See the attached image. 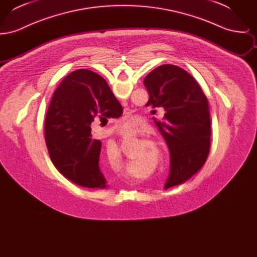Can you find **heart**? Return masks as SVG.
<instances>
[{
	"mask_svg": "<svg viewBox=\"0 0 257 257\" xmlns=\"http://www.w3.org/2000/svg\"><path fill=\"white\" fill-rule=\"evenodd\" d=\"M132 128H133V125L129 124V121H128V120H126V121H124V122L121 123V124H120V126H119V129H120V132H121V133H126V132L130 131ZM140 141H141V143H142V144H144V143H146V142H147V139L143 137V138H141V139H140ZM149 146H150L151 150H152L154 153H156L157 155H163V151L161 150V147H160L156 143H150V144H149ZM114 151H115V154L117 155V158L119 160L121 159L120 150H119L117 147H115Z\"/></svg>",
	"mask_w": 257,
	"mask_h": 257,
	"instance_id": "heart-1",
	"label": "heart"
}]
</instances>
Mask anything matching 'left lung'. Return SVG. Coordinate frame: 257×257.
Segmentation results:
<instances>
[{"label": "left lung", "instance_id": "left-lung-1", "mask_svg": "<svg viewBox=\"0 0 257 257\" xmlns=\"http://www.w3.org/2000/svg\"><path fill=\"white\" fill-rule=\"evenodd\" d=\"M147 106L163 108V122L154 120L171 153L165 189L186 182L201 169L210 150L211 119L207 98L193 76L164 64L145 78Z\"/></svg>", "mask_w": 257, "mask_h": 257}]
</instances>
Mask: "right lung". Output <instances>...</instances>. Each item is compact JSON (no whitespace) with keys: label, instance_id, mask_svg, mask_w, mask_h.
<instances>
[{"label":"right lung","instance_id":"right-lung-1","mask_svg":"<svg viewBox=\"0 0 257 257\" xmlns=\"http://www.w3.org/2000/svg\"><path fill=\"white\" fill-rule=\"evenodd\" d=\"M121 113L120 103L100 75L87 69L67 75L55 90L45 118V141L56 169L79 186L106 188L99 166L102 144L92 138L90 124Z\"/></svg>","mask_w":257,"mask_h":257}]
</instances>
